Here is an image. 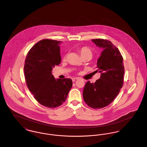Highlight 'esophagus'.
Wrapping results in <instances>:
<instances>
[{
  "label": "esophagus",
  "mask_w": 147,
  "mask_h": 147,
  "mask_svg": "<svg viewBox=\"0 0 147 147\" xmlns=\"http://www.w3.org/2000/svg\"><path fill=\"white\" fill-rule=\"evenodd\" d=\"M77 79H78V78H72V81L73 82H74L76 80H77Z\"/></svg>",
  "instance_id": "obj_1"
}]
</instances>
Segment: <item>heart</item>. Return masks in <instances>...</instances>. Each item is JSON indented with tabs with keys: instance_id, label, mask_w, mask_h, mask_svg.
I'll list each match as a JSON object with an SVG mask.
<instances>
[{
	"instance_id": "1",
	"label": "heart",
	"mask_w": 147,
	"mask_h": 147,
	"mask_svg": "<svg viewBox=\"0 0 147 147\" xmlns=\"http://www.w3.org/2000/svg\"><path fill=\"white\" fill-rule=\"evenodd\" d=\"M78 51H79V52L82 57H85V56H89L91 58V56H92V52H91V49L88 47L85 46V47H80V49H79ZM65 58H66L64 57V59L65 60Z\"/></svg>"
}]
</instances>
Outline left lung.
<instances>
[{
	"label": "left lung",
	"instance_id": "obj_1",
	"mask_svg": "<svg viewBox=\"0 0 147 147\" xmlns=\"http://www.w3.org/2000/svg\"><path fill=\"white\" fill-rule=\"evenodd\" d=\"M92 41L103 50L97 61L100 78L95 83L87 82L83 96L85 103L93 109H101L110 104L117 96L123 84L125 68L123 57L112 42L104 39Z\"/></svg>",
	"mask_w": 147,
	"mask_h": 147
}]
</instances>
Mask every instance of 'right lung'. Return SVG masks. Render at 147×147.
<instances>
[{"label":"right lung","mask_w":147,"mask_h":147,"mask_svg":"<svg viewBox=\"0 0 147 147\" xmlns=\"http://www.w3.org/2000/svg\"><path fill=\"white\" fill-rule=\"evenodd\" d=\"M61 41L45 39L36 43L28 51L24 65L26 85L40 104L55 108L62 105L72 87L71 79H56L52 74L61 62Z\"/></svg>","instance_id":"obj_1"}]
</instances>
